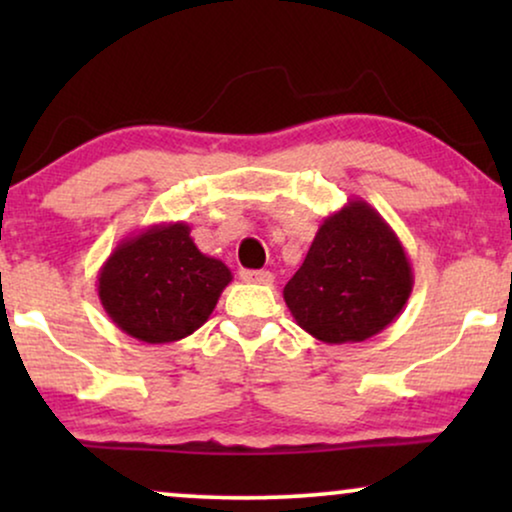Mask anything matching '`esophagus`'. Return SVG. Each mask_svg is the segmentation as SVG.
<instances>
[{"label": "esophagus", "instance_id": "obj_1", "mask_svg": "<svg viewBox=\"0 0 512 512\" xmlns=\"http://www.w3.org/2000/svg\"><path fill=\"white\" fill-rule=\"evenodd\" d=\"M240 277L249 284H272L275 282V277H272V272H268V270H242Z\"/></svg>", "mask_w": 512, "mask_h": 512}]
</instances>
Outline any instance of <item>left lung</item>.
Segmentation results:
<instances>
[{
  "label": "left lung",
  "mask_w": 512,
  "mask_h": 512,
  "mask_svg": "<svg viewBox=\"0 0 512 512\" xmlns=\"http://www.w3.org/2000/svg\"><path fill=\"white\" fill-rule=\"evenodd\" d=\"M415 275L398 235L366 200L326 216L303 265L284 286L296 324L328 345L384 331L408 303Z\"/></svg>",
  "instance_id": "1"
}]
</instances>
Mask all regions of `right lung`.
<instances>
[{
	"label": "right lung",
	"instance_id": "right-lung-1",
	"mask_svg": "<svg viewBox=\"0 0 512 512\" xmlns=\"http://www.w3.org/2000/svg\"><path fill=\"white\" fill-rule=\"evenodd\" d=\"M230 282L228 265L195 247L191 226L172 221L118 242L97 272V296L123 333L165 345L198 331Z\"/></svg>",
	"mask_w": 512,
	"mask_h": 512
}]
</instances>
